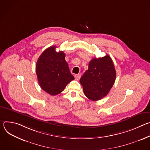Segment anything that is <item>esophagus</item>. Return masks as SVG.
<instances>
[{
	"label": "esophagus",
	"mask_w": 150,
	"mask_h": 150,
	"mask_svg": "<svg viewBox=\"0 0 150 150\" xmlns=\"http://www.w3.org/2000/svg\"><path fill=\"white\" fill-rule=\"evenodd\" d=\"M81 74H76V75H75V79L76 80H79V78H81Z\"/></svg>",
	"instance_id": "1"
}]
</instances>
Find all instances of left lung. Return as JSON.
I'll list each match as a JSON object with an SVG mask.
<instances>
[{"label": "left lung", "mask_w": 150, "mask_h": 150, "mask_svg": "<svg viewBox=\"0 0 150 150\" xmlns=\"http://www.w3.org/2000/svg\"><path fill=\"white\" fill-rule=\"evenodd\" d=\"M116 70L110 57L94 58L89 63L79 82L84 94L93 101H97L108 94L116 79Z\"/></svg>", "instance_id": "obj_1"}]
</instances>
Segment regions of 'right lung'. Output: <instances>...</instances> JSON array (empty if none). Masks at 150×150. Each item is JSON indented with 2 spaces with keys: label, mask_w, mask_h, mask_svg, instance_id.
Masks as SVG:
<instances>
[{
  "label": "right lung",
  "mask_w": 150,
  "mask_h": 150,
  "mask_svg": "<svg viewBox=\"0 0 150 150\" xmlns=\"http://www.w3.org/2000/svg\"><path fill=\"white\" fill-rule=\"evenodd\" d=\"M56 46L46 49L36 63V74L40 87L52 96L62 92L67 84L74 79L62 51L57 52Z\"/></svg>",
  "instance_id": "add662e5"
}]
</instances>
